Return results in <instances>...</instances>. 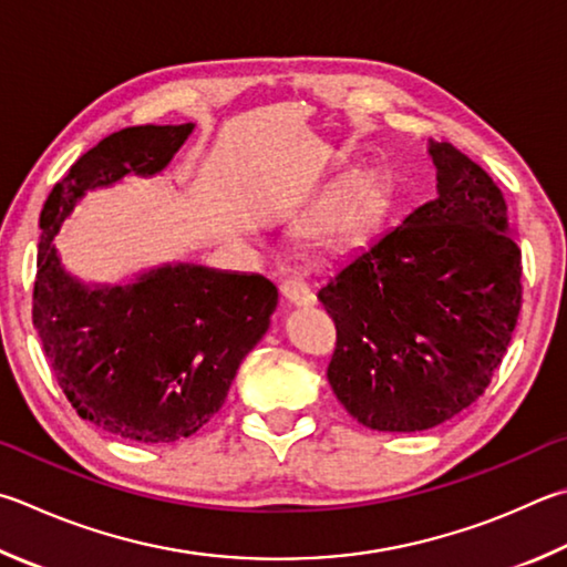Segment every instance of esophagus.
Segmentation results:
<instances>
[{
	"mask_svg": "<svg viewBox=\"0 0 567 567\" xmlns=\"http://www.w3.org/2000/svg\"><path fill=\"white\" fill-rule=\"evenodd\" d=\"M280 295H282V302L290 305V307H307V305L315 302L312 292L307 290L302 282H292V280L285 282L280 287Z\"/></svg>",
	"mask_w": 567,
	"mask_h": 567,
	"instance_id": "obj_1",
	"label": "esophagus"
}]
</instances>
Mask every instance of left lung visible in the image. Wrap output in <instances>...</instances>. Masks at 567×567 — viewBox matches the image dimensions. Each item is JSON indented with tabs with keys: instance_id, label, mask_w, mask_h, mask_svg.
<instances>
[{
	"instance_id": "8db88e82",
	"label": "left lung",
	"mask_w": 567,
	"mask_h": 567,
	"mask_svg": "<svg viewBox=\"0 0 567 567\" xmlns=\"http://www.w3.org/2000/svg\"><path fill=\"white\" fill-rule=\"evenodd\" d=\"M436 198L319 287L337 324L329 386L359 424L426 431L476 401L520 312V250L498 185L429 138Z\"/></svg>"
}]
</instances>
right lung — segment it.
<instances>
[{"label":"right lung","mask_w":567,"mask_h":567,"mask_svg":"<svg viewBox=\"0 0 567 567\" xmlns=\"http://www.w3.org/2000/svg\"><path fill=\"white\" fill-rule=\"evenodd\" d=\"M193 131L148 123L111 133L54 185L39 218L34 327L44 354L81 419L136 444H171L208 424L270 329L277 287L195 262L84 282L54 238L89 193L166 171Z\"/></svg>","instance_id":"obj_1"}]
</instances>
